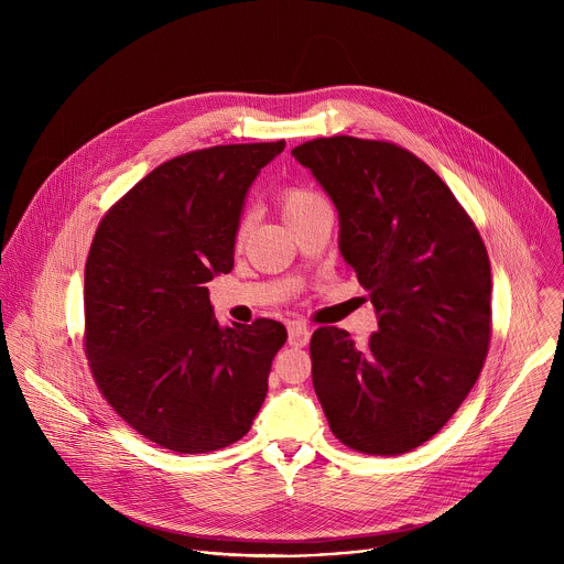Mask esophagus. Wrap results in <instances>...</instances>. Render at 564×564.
<instances>
[{"label": "esophagus", "instance_id": "1", "mask_svg": "<svg viewBox=\"0 0 564 564\" xmlns=\"http://www.w3.org/2000/svg\"><path fill=\"white\" fill-rule=\"evenodd\" d=\"M310 328L307 326H303V324H290V328H288V344L292 346V348H303V346H307V341H310Z\"/></svg>", "mask_w": 564, "mask_h": 564}]
</instances>
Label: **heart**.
<instances>
[{
	"label": "heart",
	"instance_id": "b5f03b06",
	"mask_svg": "<svg viewBox=\"0 0 564 564\" xmlns=\"http://www.w3.org/2000/svg\"><path fill=\"white\" fill-rule=\"evenodd\" d=\"M326 205L324 196H321L318 192L310 189V187H303V185H290L285 189L279 192V207H281V214L285 218L288 225H294L296 220H301L305 214H310L312 209ZM252 229V214H243L236 225V234H234V243L240 248L246 243V238Z\"/></svg>",
	"mask_w": 564,
	"mask_h": 564
}]
</instances>
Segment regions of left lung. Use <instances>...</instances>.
<instances>
[{
    "mask_svg": "<svg viewBox=\"0 0 564 564\" xmlns=\"http://www.w3.org/2000/svg\"><path fill=\"white\" fill-rule=\"evenodd\" d=\"M339 212V252L379 330L310 341L312 383L330 431L368 455L429 442L462 406L491 341V263L446 183L411 151L352 135L292 149Z\"/></svg>",
    "mask_w": 564,
    "mask_h": 564,
    "instance_id": "1",
    "label": "left lung"
}]
</instances>
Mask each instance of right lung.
<instances>
[{
	"mask_svg": "<svg viewBox=\"0 0 564 564\" xmlns=\"http://www.w3.org/2000/svg\"><path fill=\"white\" fill-rule=\"evenodd\" d=\"M285 140L167 160L100 220L85 268V352L111 409L176 453L243 437L288 333L272 318L223 328L209 283L234 268L248 189Z\"/></svg>",
	"mask_w": 564,
	"mask_h": 564,
	"instance_id": "1",
	"label": "right lung"
}]
</instances>
